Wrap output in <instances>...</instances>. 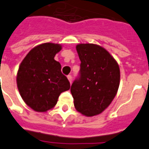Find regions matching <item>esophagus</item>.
<instances>
[{
  "label": "esophagus",
  "instance_id": "esophagus-1",
  "mask_svg": "<svg viewBox=\"0 0 149 149\" xmlns=\"http://www.w3.org/2000/svg\"><path fill=\"white\" fill-rule=\"evenodd\" d=\"M68 79L70 81V83H71V81H72V77H71V75H68Z\"/></svg>",
  "mask_w": 149,
  "mask_h": 149
}]
</instances>
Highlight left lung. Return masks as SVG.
<instances>
[{
    "label": "left lung",
    "mask_w": 149,
    "mask_h": 149,
    "mask_svg": "<svg viewBox=\"0 0 149 149\" xmlns=\"http://www.w3.org/2000/svg\"><path fill=\"white\" fill-rule=\"evenodd\" d=\"M76 49L81 68L79 78L71 88L74 105L83 115L95 116L104 111L116 96L120 68L113 56L99 45L80 43Z\"/></svg>",
    "instance_id": "left-lung-1"
}]
</instances>
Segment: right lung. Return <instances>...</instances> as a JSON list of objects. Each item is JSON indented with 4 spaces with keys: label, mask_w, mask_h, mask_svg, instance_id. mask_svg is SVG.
<instances>
[{
    "label": "right lung",
    "mask_w": 149,
    "mask_h": 149,
    "mask_svg": "<svg viewBox=\"0 0 149 149\" xmlns=\"http://www.w3.org/2000/svg\"><path fill=\"white\" fill-rule=\"evenodd\" d=\"M61 49V45L52 42L38 45L19 65L16 78L18 89L24 102L35 111L53 109L61 93L70 88L61 65L54 60Z\"/></svg>",
    "instance_id": "right-lung-1"
}]
</instances>
